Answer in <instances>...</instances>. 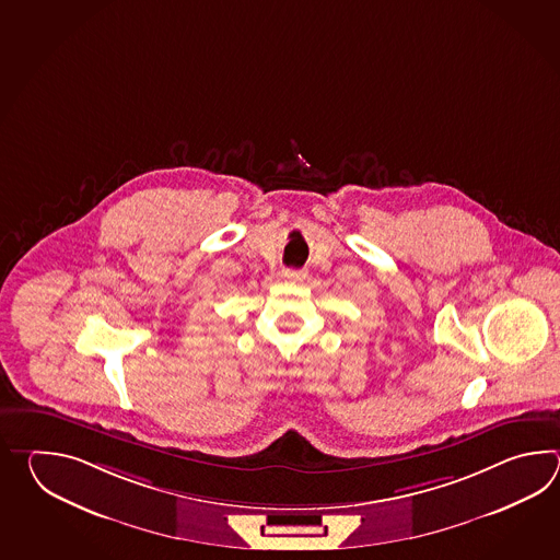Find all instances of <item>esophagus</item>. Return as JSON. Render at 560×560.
<instances>
[{
    "label": "esophagus",
    "instance_id": "obj_1",
    "mask_svg": "<svg viewBox=\"0 0 560 560\" xmlns=\"http://www.w3.org/2000/svg\"><path fill=\"white\" fill-rule=\"evenodd\" d=\"M282 278L288 280V282H304L306 278H308V272L306 270H294V268H288L282 272Z\"/></svg>",
    "mask_w": 560,
    "mask_h": 560
}]
</instances>
